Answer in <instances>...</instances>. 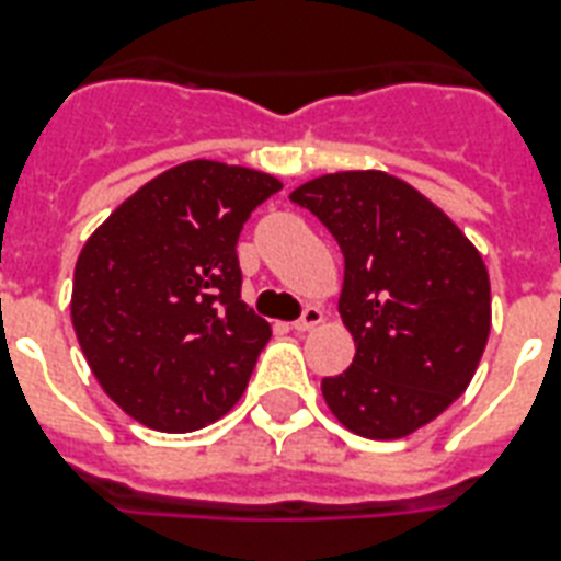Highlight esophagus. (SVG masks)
<instances>
[{
    "label": "esophagus",
    "mask_w": 561,
    "mask_h": 561,
    "mask_svg": "<svg viewBox=\"0 0 561 561\" xmlns=\"http://www.w3.org/2000/svg\"><path fill=\"white\" fill-rule=\"evenodd\" d=\"M320 323H323V311L317 306H308L306 311H302V317L294 323V329H297V332H311V329H317Z\"/></svg>",
    "instance_id": "esophagus-1"
}]
</instances>
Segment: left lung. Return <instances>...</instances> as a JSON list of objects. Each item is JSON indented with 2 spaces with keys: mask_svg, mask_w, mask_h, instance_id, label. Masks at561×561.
Instances as JSON below:
<instances>
[{
  "mask_svg": "<svg viewBox=\"0 0 561 561\" xmlns=\"http://www.w3.org/2000/svg\"><path fill=\"white\" fill-rule=\"evenodd\" d=\"M290 201L314 211L343 253L337 311L355 358L320 383L329 410L367 439H401L434 422L466 392L492 329L478 247L387 171L323 174Z\"/></svg>",
  "mask_w": 561,
  "mask_h": 561,
  "instance_id": "obj_1",
  "label": "left lung"
}]
</instances>
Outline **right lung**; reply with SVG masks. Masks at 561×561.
Listing matches in <instances>:
<instances>
[{
	"label": "right lung",
	"mask_w": 561,
	"mask_h": 561,
	"mask_svg": "<svg viewBox=\"0 0 561 561\" xmlns=\"http://www.w3.org/2000/svg\"><path fill=\"white\" fill-rule=\"evenodd\" d=\"M273 174L192 160L134 192L83 244L72 325L101 390L136 422L186 434L232 410L271 323L241 302L238 236Z\"/></svg>",
	"instance_id": "1"
}]
</instances>
